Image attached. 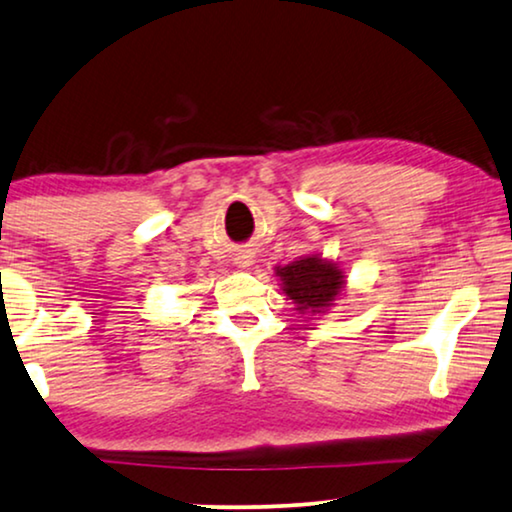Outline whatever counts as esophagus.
Instances as JSON below:
<instances>
[{
	"instance_id": "esophagus-1",
	"label": "esophagus",
	"mask_w": 512,
	"mask_h": 512,
	"mask_svg": "<svg viewBox=\"0 0 512 512\" xmlns=\"http://www.w3.org/2000/svg\"><path fill=\"white\" fill-rule=\"evenodd\" d=\"M236 264H239V266H250V264H253V255L239 253V255H236Z\"/></svg>"
}]
</instances>
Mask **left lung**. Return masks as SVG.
I'll return each mask as SVG.
<instances>
[{"label":"left lung","mask_w":512,"mask_h":512,"mask_svg":"<svg viewBox=\"0 0 512 512\" xmlns=\"http://www.w3.org/2000/svg\"><path fill=\"white\" fill-rule=\"evenodd\" d=\"M282 294L296 303L301 315L326 312L342 294L345 276L338 264L319 255H305L287 266H276Z\"/></svg>","instance_id":"left-lung-1"}]
</instances>
